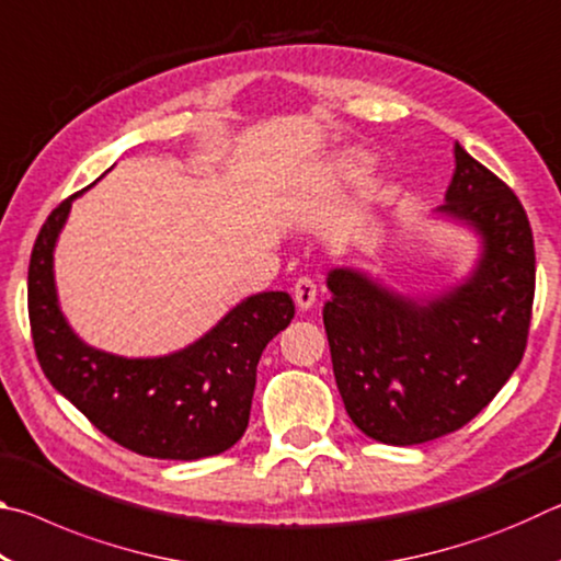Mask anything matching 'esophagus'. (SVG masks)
Wrapping results in <instances>:
<instances>
[{"mask_svg":"<svg viewBox=\"0 0 561 561\" xmlns=\"http://www.w3.org/2000/svg\"><path fill=\"white\" fill-rule=\"evenodd\" d=\"M294 301L301 311H307L314 307L317 301V284L311 277H299L297 284H294Z\"/></svg>","mask_w":561,"mask_h":561,"instance_id":"1","label":"esophagus"}]
</instances>
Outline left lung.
I'll return each instance as SVG.
<instances>
[{"label":"left lung","mask_w":561,"mask_h":561,"mask_svg":"<svg viewBox=\"0 0 561 561\" xmlns=\"http://www.w3.org/2000/svg\"><path fill=\"white\" fill-rule=\"evenodd\" d=\"M440 220L478 237L462 282L405 294L354 267L327 274L324 327L346 413L386 445H417L470 423L527 346L535 240L517 195L455 144Z\"/></svg>","instance_id":"8db88e82"}]
</instances>
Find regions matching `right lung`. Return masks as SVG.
Returning <instances> with one entry per match:
<instances>
[{"instance_id":"add662e5","label":"right lung","mask_w":561,"mask_h":561,"mask_svg":"<svg viewBox=\"0 0 561 561\" xmlns=\"http://www.w3.org/2000/svg\"><path fill=\"white\" fill-rule=\"evenodd\" d=\"M76 193L46 217L30 262L32 339L44 376L96 428L146 458L201 460L242 438L264 346L289 327L287 291L242 299L185 348L128 358L89 346L66 321L54 250Z\"/></svg>"}]
</instances>
